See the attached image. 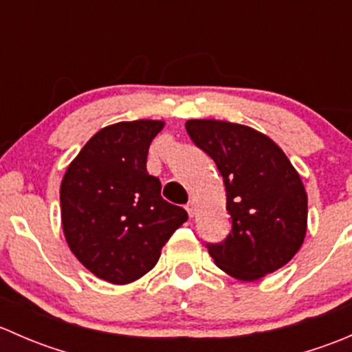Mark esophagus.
Masks as SVG:
<instances>
[{
  "instance_id": "obj_1",
  "label": "esophagus",
  "mask_w": 352,
  "mask_h": 352,
  "mask_svg": "<svg viewBox=\"0 0 352 352\" xmlns=\"http://www.w3.org/2000/svg\"><path fill=\"white\" fill-rule=\"evenodd\" d=\"M186 209H187V212H189L190 218H192L194 212H196V202L189 201V202H187V204H186Z\"/></svg>"
}]
</instances>
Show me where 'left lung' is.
Returning a JSON list of instances; mask_svg holds the SVG:
<instances>
[{
    "label": "left lung",
    "mask_w": 352,
    "mask_h": 352,
    "mask_svg": "<svg viewBox=\"0 0 352 352\" xmlns=\"http://www.w3.org/2000/svg\"><path fill=\"white\" fill-rule=\"evenodd\" d=\"M192 143L214 160L232 219L228 236L206 243L216 265L255 281L287 264L307 233L308 199L281 148L262 133L212 119L187 120Z\"/></svg>",
    "instance_id": "obj_1"
}]
</instances>
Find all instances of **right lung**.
<instances>
[{"label": "right lung", "instance_id": "add662e5", "mask_svg": "<svg viewBox=\"0 0 352 352\" xmlns=\"http://www.w3.org/2000/svg\"><path fill=\"white\" fill-rule=\"evenodd\" d=\"M162 120L119 122L98 131L67 166L61 184L66 242L97 278L127 285L155 267L162 247L187 221L146 172Z\"/></svg>", "mask_w": 352, "mask_h": 352}]
</instances>
